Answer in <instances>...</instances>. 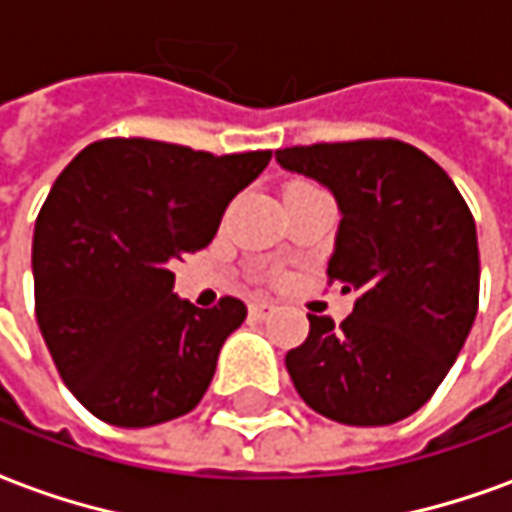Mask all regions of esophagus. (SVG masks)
I'll use <instances>...</instances> for the list:
<instances>
[{
    "label": "esophagus",
    "mask_w": 512,
    "mask_h": 512,
    "mask_svg": "<svg viewBox=\"0 0 512 512\" xmlns=\"http://www.w3.org/2000/svg\"><path fill=\"white\" fill-rule=\"evenodd\" d=\"M276 306L270 301H253L250 303V317H256V320H262V317H267L270 312H273Z\"/></svg>",
    "instance_id": "1"
}]
</instances>
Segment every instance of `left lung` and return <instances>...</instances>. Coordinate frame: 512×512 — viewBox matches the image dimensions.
Instances as JSON below:
<instances>
[{
    "mask_svg": "<svg viewBox=\"0 0 512 512\" xmlns=\"http://www.w3.org/2000/svg\"><path fill=\"white\" fill-rule=\"evenodd\" d=\"M276 161L334 195L326 276L357 292L337 329L309 315L306 343L284 359L292 384L331 421L396 424L432 398L474 326V217L449 175L396 139L287 147Z\"/></svg>",
    "mask_w": 512,
    "mask_h": 512,
    "instance_id": "obj_1",
    "label": "left lung"
}]
</instances>
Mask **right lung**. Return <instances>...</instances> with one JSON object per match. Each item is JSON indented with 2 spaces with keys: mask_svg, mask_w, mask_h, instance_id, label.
<instances>
[{
  "mask_svg": "<svg viewBox=\"0 0 512 512\" xmlns=\"http://www.w3.org/2000/svg\"><path fill=\"white\" fill-rule=\"evenodd\" d=\"M270 155L105 139L58 175L35 220V320L66 387L100 421L164 424L209 390L248 309L178 298L172 264L209 245Z\"/></svg>",
  "mask_w": 512,
  "mask_h": 512,
  "instance_id": "obj_1",
  "label": "right lung"
}]
</instances>
